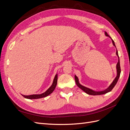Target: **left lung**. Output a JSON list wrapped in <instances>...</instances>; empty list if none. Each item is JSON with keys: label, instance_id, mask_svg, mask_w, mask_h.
Segmentation results:
<instances>
[{"label": "left lung", "instance_id": "obj_1", "mask_svg": "<svg viewBox=\"0 0 130 130\" xmlns=\"http://www.w3.org/2000/svg\"><path fill=\"white\" fill-rule=\"evenodd\" d=\"M105 34L106 36L109 37L112 40V43L113 45L115 46L116 48V45L114 41L111 38V37H110L109 35L107 34V33L106 32H105ZM116 55H117L118 57V62L117 66H116V69H117V76L116 77V78H115V80L113 81V82H112V84L109 85V87L106 89L105 90H102V91H95V90H92V89H90L89 88H87L86 87H85V86H82V85H81L79 83V81H78V77L75 75V82L77 85V86L79 87L80 89H81L83 91H84L86 93H87L89 95H102V94H105L107 93H108L109 92H111V90H112V89L114 88V87L116 86V84L117 83L118 80L120 75V73H121V69H120V61H119V55H118V51L117 50L116 51Z\"/></svg>", "mask_w": 130, "mask_h": 130}]
</instances>
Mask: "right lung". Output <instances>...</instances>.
Returning a JSON list of instances; mask_svg holds the SVG:
<instances>
[{
  "mask_svg": "<svg viewBox=\"0 0 130 130\" xmlns=\"http://www.w3.org/2000/svg\"><path fill=\"white\" fill-rule=\"evenodd\" d=\"M57 83V74H56L55 76L54 77V79L53 80V82L52 86H51L44 93H42L41 94H32V95H22H22L25 98H26V99H40V98L46 97L53 92L54 89H55Z\"/></svg>",
  "mask_w": 130,
  "mask_h": 130,
  "instance_id": "right-lung-1",
  "label": "right lung"
}]
</instances>
